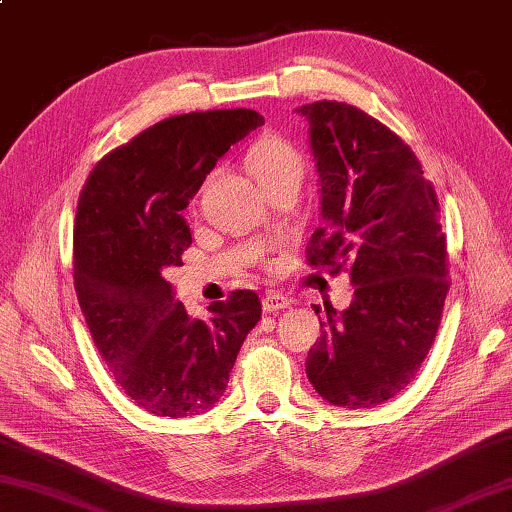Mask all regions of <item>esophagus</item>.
Instances as JSON below:
<instances>
[{
  "label": "esophagus",
  "instance_id": "34e87169",
  "mask_svg": "<svg viewBox=\"0 0 512 512\" xmlns=\"http://www.w3.org/2000/svg\"><path fill=\"white\" fill-rule=\"evenodd\" d=\"M290 306H292V299L281 295V292H268V295L262 299L264 312H277V310H284Z\"/></svg>",
  "mask_w": 512,
  "mask_h": 512
}]
</instances>
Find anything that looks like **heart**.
I'll return each instance as SVG.
<instances>
[{
    "instance_id": "b5f03b06",
    "label": "heart",
    "mask_w": 512,
    "mask_h": 512,
    "mask_svg": "<svg viewBox=\"0 0 512 512\" xmlns=\"http://www.w3.org/2000/svg\"><path fill=\"white\" fill-rule=\"evenodd\" d=\"M248 167L264 191L281 184H301L306 173L301 151L281 136H264L248 151Z\"/></svg>"
}]
</instances>
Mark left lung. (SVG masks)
Listing matches in <instances>:
<instances>
[{
	"instance_id": "left-lung-1",
	"label": "left lung",
	"mask_w": 512,
	"mask_h": 512,
	"mask_svg": "<svg viewBox=\"0 0 512 512\" xmlns=\"http://www.w3.org/2000/svg\"><path fill=\"white\" fill-rule=\"evenodd\" d=\"M297 112L310 123L325 220L308 264L345 268L356 286L350 308H325L306 374L330 405L372 409L416 378L436 341L449 292L440 204L416 154L376 118L336 101Z\"/></svg>"
}]
</instances>
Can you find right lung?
Masks as SVG:
<instances>
[{
	"label": "right lung",
	"instance_id": "add662e5",
	"mask_svg": "<svg viewBox=\"0 0 512 512\" xmlns=\"http://www.w3.org/2000/svg\"><path fill=\"white\" fill-rule=\"evenodd\" d=\"M264 125L253 110L171 116L99 160L74 222V290L114 380L154 416H198L222 398L246 334L262 319L235 290L191 319L165 281L191 246L187 209L215 162Z\"/></svg>",
	"mask_w": 512,
	"mask_h": 512
}]
</instances>
